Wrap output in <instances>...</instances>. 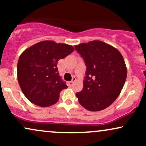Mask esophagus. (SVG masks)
Masks as SVG:
<instances>
[{
	"mask_svg": "<svg viewBox=\"0 0 146 146\" xmlns=\"http://www.w3.org/2000/svg\"><path fill=\"white\" fill-rule=\"evenodd\" d=\"M75 80H76V79H75V78H73V79H72V80H71V82H68V85H69V86H72V85H73V82H74Z\"/></svg>",
	"mask_w": 146,
	"mask_h": 146,
	"instance_id": "obj_1",
	"label": "esophagus"
}]
</instances>
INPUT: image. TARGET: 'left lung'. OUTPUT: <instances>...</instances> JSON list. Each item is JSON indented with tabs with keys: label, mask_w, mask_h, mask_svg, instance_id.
I'll return each mask as SVG.
<instances>
[{
	"label": "left lung",
	"mask_w": 146,
	"mask_h": 146,
	"mask_svg": "<svg viewBox=\"0 0 146 146\" xmlns=\"http://www.w3.org/2000/svg\"><path fill=\"white\" fill-rule=\"evenodd\" d=\"M86 66L83 88L76 93L79 103L90 111H100L119 96L127 77L124 59L119 51L100 40L75 46Z\"/></svg>",
	"instance_id": "left-lung-1"
}]
</instances>
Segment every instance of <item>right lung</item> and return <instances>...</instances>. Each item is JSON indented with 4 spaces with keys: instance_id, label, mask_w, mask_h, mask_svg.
<instances>
[{
    "instance_id": "add662e5",
    "label": "right lung",
    "mask_w": 146,
    "mask_h": 146,
    "mask_svg": "<svg viewBox=\"0 0 146 146\" xmlns=\"http://www.w3.org/2000/svg\"><path fill=\"white\" fill-rule=\"evenodd\" d=\"M74 51L71 45L44 40L25 49L19 57L17 78L23 94L31 103L48 107L68 88L58 73V60Z\"/></svg>"
}]
</instances>
